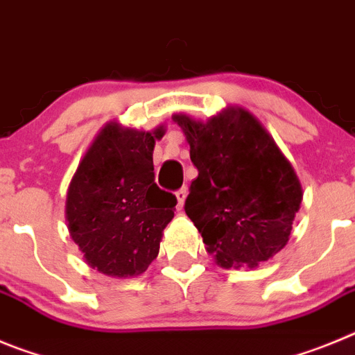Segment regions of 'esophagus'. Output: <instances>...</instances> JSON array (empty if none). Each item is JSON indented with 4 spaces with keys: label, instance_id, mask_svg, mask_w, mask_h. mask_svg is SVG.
I'll list each match as a JSON object with an SVG mask.
<instances>
[{
    "label": "esophagus",
    "instance_id": "obj_1",
    "mask_svg": "<svg viewBox=\"0 0 355 355\" xmlns=\"http://www.w3.org/2000/svg\"><path fill=\"white\" fill-rule=\"evenodd\" d=\"M187 193H188L187 187L180 188V190H178V192H175V199H178V209H181V208H183V205H184V199H187Z\"/></svg>",
    "mask_w": 355,
    "mask_h": 355
}]
</instances>
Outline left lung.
<instances>
[{
  "label": "left lung",
  "instance_id": "1",
  "mask_svg": "<svg viewBox=\"0 0 355 355\" xmlns=\"http://www.w3.org/2000/svg\"><path fill=\"white\" fill-rule=\"evenodd\" d=\"M190 144L196 180L184 211L224 268H250L286 245L302 188L258 119L229 108L208 122L174 115Z\"/></svg>",
  "mask_w": 355,
  "mask_h": 355
}]
</instances>
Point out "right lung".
<instances>
[{
  "instance_id": "add662e5",
  "label": "right lung",
  "mask_w": 355,
  "mask_h": 355,
  "mask_svg": "<svg viewBox=\"0 0 355 355\" xmlns=\"http://www.w3.org/2000/svg\"><path fill=\"white\" fill-rule=\"evenodd\" d=\"M110 122L81 159L67 192L69 233L85 261L112 277L147 270L174 216V193L155 183L153 149L163 137Z\"/></svg>"
}]
</instances>
